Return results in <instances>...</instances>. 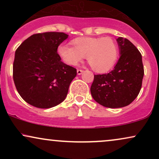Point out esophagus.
Segmentation results:
<instances>
[{"label": "esophagus", "instance_id": "34e87169", "mask_svg": "<svg viewBox=\"0 0 159 159\" xmlns=\"http://www.w3.org/2000/svg\"><path fill=\"white\" fill-rule=\"evenodd\" d=\"M84 70H82V69H77V73L78 75H81L83 73Z\"/></svg>", "mask_w": 159, "mask_h": 159}]
</instances>
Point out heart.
<instances>
[{"label":"heart","instance_id":"heart-1","mask_svg":"<svg viewBox=\"0 0 159 159\" xmlns=\"http://www.w3.org/2000/svg\"><path fill=\"white\" fill-rule=\"evenodd\" d=\"M73 47L60 45L57 54L67 64L77 65L87 55V61L96 72H106L114 66L119 50L110 37H78L72 41Z\"/></svg>","mask_w":159,"mask_h":159}]
</instances>
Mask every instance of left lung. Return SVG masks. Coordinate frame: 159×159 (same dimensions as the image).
<instances>
[{"mask_svg": "<svg viewBox=\"0 0 159 159\" xmlns=\"http://www.w3.org/2000/svg\"><path fill=\"white\" fill-rule=\"evenodd\" d=\"M120 57L114 69L107 74L94 75L90 87L93 98L110 108L127 106L135 99L142 86L144 70L142 56L129 39H117Z\"/></svg>", "mask_w": 159, "mask_h": 159, "instance_id": "1", "label": "left lung"}]
</instances>
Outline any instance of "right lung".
<instances>
[{
	"instance_id": "add662e5",
	"label": "right lung",
	"mask_w": 159,
	"mask_h": 159,
	"mask_svg": "<svg viewBox=\"0 0 159 159\" xmlns=\"http://www.w3.org/2000/svg\"><path fill=\"white\" fill-rule=\"evenodd\" d=\"M68 36L63 32L35 34L16 49L14 84L21 97L33 106L50 108L66 97L77 71L61 61L57 48Z\"/></svg>"
}]
</instances>
